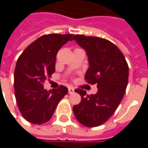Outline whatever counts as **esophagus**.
I'll return each instance as SVG.
<instances>
[{"mask_svg":"<svg viewBox=\"0 0 148 148\" xmlns=\"http://www.w3.org/2000/svg\"><path fill=\"white\" fill-rule=\"evenodd\" d=\"M74 92V88H72V87H69V88H68V93H70V94H72Z\"/></svg>","mask_w":148,"mask_h":148,"instance_id":"obj_1","label":"esophagus"}]
</instances>
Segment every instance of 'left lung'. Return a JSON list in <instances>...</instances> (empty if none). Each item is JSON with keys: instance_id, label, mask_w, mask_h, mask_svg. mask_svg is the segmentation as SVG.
Instances as JSON below:
<instances>
[{"instance_id": "8db88e82", "label": "left lung", "mask_w": 148, "mask_h": 148, "mask_svg": "<svg viewBox=\"0 0 148 148\" xmlns=\"http://www.w3.org/2000/svg\"><path fill=\"white\" fill-rule=\"evenodd\" d=\"M73 39L88 56L85 79L97 87V93L90 95L83 90H75L82 101L73 111L82 124L97 127L108 121L120 105L127 88L128 66L120 49L107 39L82 35H75Z\"/></svg>"}]
</instances>
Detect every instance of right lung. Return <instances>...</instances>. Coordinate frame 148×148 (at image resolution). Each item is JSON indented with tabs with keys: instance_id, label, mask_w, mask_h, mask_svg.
<instances>
[{
	"instance_id": "1",
	"label": "right lung",
	"mask_w": 148,
	"mask_h": 148,
	"mask_svg": "<svg viewBox=\"0 0 148 148\" xmlns=\"http://www.w3.org/2000/svg\"><path fill=\"white\" fill-rule=\"evenodd\" d=\"M73 35H44L25 49L14 72L15 97L23 117L32 124H44L51 118L58 102L68 93L61 86L47 91L43 82L55 71L56 55Z\"/></svg>"
}]
</instances>
